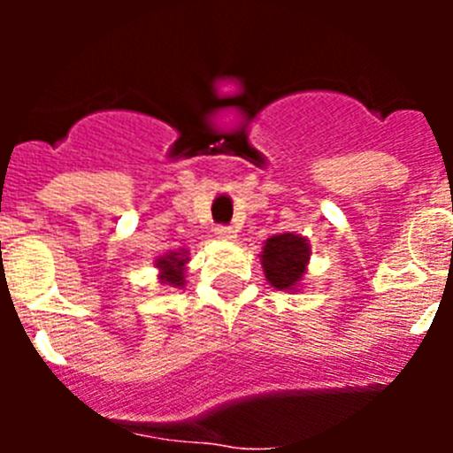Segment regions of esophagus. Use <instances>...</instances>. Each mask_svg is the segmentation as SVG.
<instances>
[{"mask_svg": "<svg viewBox=\"0 0 453 453\" xmlns=\"http://www.w3.org/2000/svg\"><path fill=\"white\" fill-rule=\"evenodd\" d=\"M215 235H218L219 240H224V242H231V240H235V231L229 229V226H218V229H215Z\"/></svg>", "mask_w": 453, "mask_h": 453, "instance_id": "esophagus-1", "label": "esophagus"}]
</instances>
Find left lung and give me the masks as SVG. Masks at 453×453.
I'll list each match as a JSON object with an SVG mask.
<instances>
[{"mask_svg":"<svg viewBox=\"0 0 453 453\" xmlns=\"http://www.w3.org/2000/svg\"><path fill=\"white\" fill-rule=\"evenodd\" d=\"M311 242L302 234H279L263 242L258 254L265 279L274 290L299 292L311 263Z\"/></svg>","mask_w":453,"mask_h":453,"instance_id":"8db88e82","label":"left lung"}]
</instances>
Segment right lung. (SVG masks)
Listing matches in <instances>:
<instances>
[{
    "instance_id": "right-lung-1",
    "label": "right lung",
    "mask_w": 453,
    "mask_h": 453,
    "mask_svg": "<svg viewBox=\"0 0 453 453\" xmlns=\"http://www.w3.org/2000/svg\"><path fill=\"white\" fill-rule=\"evenodd\" d=\"M188 263H190V251L183 250H167L165 254L156 256L154 267L158 270V281L165 283L170 288H183L186 286V272Z\"/></svg>"
}]
</instances>
